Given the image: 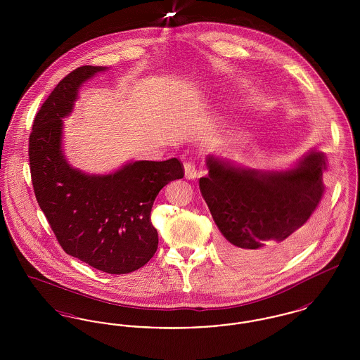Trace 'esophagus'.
Returning a JSON list of instances; mask_svg holds the SVG:
<instances>
[{"label":"esophagus","instance_id":"1","mask_svg":"<svg viewBox=\"0 0 360 360\" xmlns=\"http://www.w3.org/2000/svg\"><path fill=\"white\" fill-rule=\"evenodd\" d=\"M197 175H198V172L195 169V165L191 163V162H186L185 163V178L186 179H194V178H197Z\"/></svg>","mask_w":360,"mask_h":360}]
</instances>
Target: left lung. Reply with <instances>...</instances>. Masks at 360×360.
I'll use <instances>...</instances> for the list:
<instances>
[{
  "mask_svg": "<svg viewBox=\"0 0 360 360\" xmlns=\"http://www.w3.org/2000/svg\"><path fill=\"white\" fill-rule=\"evenodd\" d=\"M200 188L221 232L220 251L244 269H267L298 251L317 223L326 155L310 148L286 169L243 167L206 156Z\"/></svg>",
  "mask_w": 360,
  "mask_h": 360,
  "instance_id": "8db88e82",
  "label": "left lung"
}]
</instances>
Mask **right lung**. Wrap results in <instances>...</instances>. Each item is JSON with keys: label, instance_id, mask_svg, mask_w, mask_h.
I'll return each instance as SVG.
<instances>
[{"label": "right lung", "instance_id": "right-lung-1", "mask_svg": "<svg viewBox=\"0 0 360 360\" xmlns=\"http://www.w3.org/2000/svg\"><path fill=\"white\" fill-rule=\"evenodd\" d=\"M106 70L78 68L53 89L34 117L30 165L36 200L62 248L100 271L127 274L154 257L155 198L169 182L184 178V169L176 158L131 160L106 174L70 165L63 120L74 110L82 85Z\"/></svg>", "mask_w": 360, "mask_h": 360}]
</instances>
